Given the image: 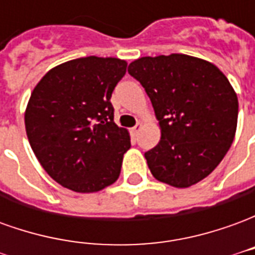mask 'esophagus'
I'll list each match as a JSON object with an SVG mask.
<instances>
[{
    "label": "esophagus",
    "mask_w": 255,
    "mask_h": 255,
    "mask_svg": "<svg viewBox=\"0 0 255 255\" xmlns=\"http://www.w3.org/2000/svg\"><path fill=\"white\" fill-rule=\"evenodd\" d=\"M140 128H142V123H138L135 127L131 128V133H132V136H136V135H138V132L140 131Z\"/></svg>",
    "instance_id": "34e87169"
}]
</instances>
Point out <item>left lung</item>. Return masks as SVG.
<instances>
[{
    "instance_id": "obj_1",
    "label": "left lung",
    "mask_w": 255,
    "mask_h": 255,
    "mask_svg": "<svg viewBox=\"0 0 255 255\" xmlns=\"http://www.w3.org/2000/svg\"><path fill=\"white\" fill-rule=\"evenodd\" d=\"M149 95L161 139L144 153L151 175L187 188L217 168L234 142L238 97L214 64L173 53L140 57L128 67Z\"/></svg>"
}]
</instances>
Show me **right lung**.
<instances>
[{
  "label": "right lung",
  "mask_w": 255,
  "mask_h": 255,
  "mask_svg": "<svg viewBox=\"0 0 255 255\" xmlns=\"http://www.w3.org/2000/svg\"><path fill=\"white\" fill-rule=\"evenodd\" d=\"M116 57L75 58L38 82L24 113L31 149L63 187L89 194L116 182L129 132L113 122L111 97L126 75Z\"/></svg>",
  "instance_id": "right-lung-1"
}]
</instances>
